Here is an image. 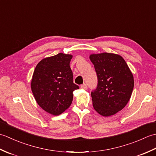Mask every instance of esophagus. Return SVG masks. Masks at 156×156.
Instances as JSON below:
<instances>
[{
	"mask_svg": "<svg viewBox=\"0 0 156 156\" xmlns=\"http://www.w3.org/2000/svg\"><path fill=\"white\" fill-rule=\"evenodd\" d=\"M80 88L81 89H83V90H87V85L85 84H82V85H81Z\"/></svg>",
	"mask_w": 156,
	"mask_h": 156,
	"instance_id": "esophagus-1",
	"label": "esophagus"
}]
</instances>
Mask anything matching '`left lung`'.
<instances>
[{"instance_id": "obj_1", "label": "left lung", "mask_w": 156, "mask_h": 156, "mask_svg": "<svg viewBox=\"0 0 156 156\" xmlns=\"http://www.w3.org/2000/svg\"><path fill=\"white\" fill-rule=\"evenodd\" d=\"M98 86L91 92L94 110L103 117H110L121 111L130 100L134 87L133 76L120 55L111 53L92 54Z\"/></svg>"}]
</instances>
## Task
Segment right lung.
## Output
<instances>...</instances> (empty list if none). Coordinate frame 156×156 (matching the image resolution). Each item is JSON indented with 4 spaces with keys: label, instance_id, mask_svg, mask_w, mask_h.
Listing matches in <instances>:
<instances>
[{
    "label": "right lung",
    "instance_id": "add662e5",
    "mask_svg": "<svg viewBox=\"0 0 156 156\" xmlns=\"http://www.w3.org/2000/svg\"><path fill=\"white\" fill-rule=\"evenodd\" d=\"M72 55L63 53L42 59L33 74L31 88L37 103L52 115L63 113L71 105L73 92L79 87L73 82L69 66Z\"/></svg>",
    "mask_w": 156,
    "mask_h": 156
}]
</instances>
